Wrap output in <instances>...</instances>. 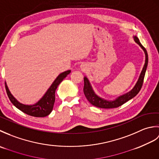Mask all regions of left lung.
<instances>
[{"instance_id": "1", "label": "left lung", "mask_w": 159, "mask_h": 159, "mask_svg": "<svg viewBox=\"0 0 159 159\" xmlns=\"http://www.w3.org/2000/svg\"><path fill=\"white\" fill-rule=\"evenodd\" d=\"M134 41H135L138 44H139L141 48H143L145 52V55H146V62H145V65L143 67V70L141 71V74L139 76V79H138L136 85H134L133 89H132L130 92L126 93L124 95L118 97L117 99L113 101H108L105 100L102 98H101L99 96H98L96 94L94 93L93 90L92 89V87L90 85V83L89 82L88 79L87 77L84 78V87H83V92L85 94V97L87 98V100L92 104V105L95 106L98 108H102V109H113V108H117L122 105L125 102H128V100L133 98L139 92L141 87H142L143 83V79L145 76V74H146V71L147 69L148 63V52L146 48L142 46V44L140 43L139 39L137 37H134Z\"/></svg>"}]
</instances>
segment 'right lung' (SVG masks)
I'll return each mask as SVG.
<instances>
[{
	"label": "right lung",
	"mask_w": 159,
	"mask_h": 159,
	"mask_svg": "<svg viewBox=\"0 0 159 159\" xmlns=\"http://www.w3.org/2000/svg\"><path fill=\"white\" fill-rule=\"evenodd\" d=\"M70 70H67L60 74L55 80V81L52 83L51 86L50 87V88L44 94V96L38 102L33 104V105H25V104L20 103L11 95V93H10L8 87L5 83L6 92L11 103L16 108H18V109L22 111L23 113L33 117H46L48 116L52 111L54 103H55V92L57 87H58V85L61 83L62 80L67 76V74L70 73Z\"/></svg>",
	"instance_id": "obj_1"
}]
</instances>
